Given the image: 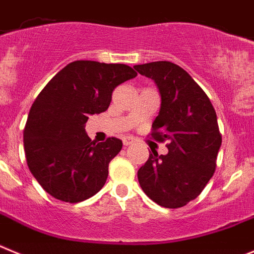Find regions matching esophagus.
Masks as SVG:
<instances>
[{
	"label": "esophagus",
	"mask_w": 254,
	"mask_h": 254,
	"mask_svg": "<svg viewBox=\"0 0 254 254\" xmlns=\"http://www.w3.org/2000/svg\"><path fill=\"white\" fill-rule=\"evenodd\" d=\"M134 141H135V139L132 138V136H124L123 138V143H124V145H131V144H134Z\"/></svg>",
	"instance_id": "esophagus-1"
}]
</instances>
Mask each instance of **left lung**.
Wrapping results in <instances>:
<instances>
[{"label": "left lung", "instance_id": "left-lung-1", "mask_svg": "<svg viewBox=\"0 0 254 254\" xmlns=\"http://www.w3.org/2000/svg\"><path fill=\"white\" fill-rule=\"evenodd\" d=\"M152 78L161 96L152 136L168 140V153L152 149L138 171L145 195L168 209L182 207L197 197L215 172L221 145L216 113L206 93L185 69L171 62L135 65Z\"/></svg>", "mask_w": 254, "mask_h": 254}]
</instances>
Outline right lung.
<instances>
[{
    "label": "right lung",
    "instance_id": "1",
    "mask_svg": "<svg viewBox=\"0 0 254 254\" xmlns=\"http://www.w3.org/2000/svg\"><path fill=\"white\" fill-rule=\"evenodd\" d=\"M134 77L127 64L76 61L39 93L25 125L24 148L29 170L49 195L74 204L104 187L123 141L95 143L84 124L90 115L106 111L115 87Z\"/></svg>",
    "mask_w": 254,
    "mask_h": 254
}]
</instances>
